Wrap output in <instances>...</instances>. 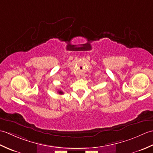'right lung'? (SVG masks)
Segmentation results:
<instances>
[{
    "instance_id": "obj_1",
    "label": "right lung",
    "mask_w": 153,
    "mask_h": 153,
    "mask_svg": "<svg viewBox=\"0 0 153 153\" xmlns=\"http://www.w3.org/2000/svg\"><path fill=\"white\" fill-rule=\"evenodd\" d=\"M58 94H60V95H63L64 94V93L62 91H58Z\"/></svg>"
}]
</instances>
